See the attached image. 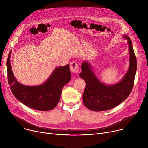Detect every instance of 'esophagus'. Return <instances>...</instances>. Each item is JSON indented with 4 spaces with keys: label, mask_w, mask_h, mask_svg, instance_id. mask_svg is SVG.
Instances as JSON below:
<instances>
[{
    "label": "esophagus",
    "mask_w": 148,
    "mask_h": 148,
    "mask_svg": "<svg viewBox=\"0 0 148 148\" xmlns=\"http://www.w3.org/2000/svg\"><path fill=\"white\" fill-rule=\"evenodd\" d=\"M70 70L73 73H77L79 71V68L75 62H72L71 64H70Z\"/></svg>",
    "instance_id": "34e87169"
}]
</instances>
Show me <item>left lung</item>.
<instances>
[{"mask_svg": "<svg viewBox=\"0 0 148 148\" xmlns=\"http://www.w3.org/2000/svg\"><path fill=\"white\" fill-rule=\"evenodd\" d=\"M123 38L128 41L130 65L127 73L118 83L110 85L103 83L95 74L89 62H82V73L79 75L86 83L83 101L90 110L106 111L116 107L128 98L133 89L137 71V59L130 38L126 35Z\"/></svg>", "mask_w": 148, "mask_h": 148, "instance_id": "8db88e82", "label": "left lung"}]
</instances>
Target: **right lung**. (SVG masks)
I'll list each match as a JSON object with an SVG mask.
<instances>
[{
  "mask_svg": "<svg viewBox=\"0 0 148 148\" xmlns=\"http://www.w3.org/2000/svg\"><path fill=\"white\" fill-rule=\"evenodd\" d=\"M10 51L7 59L8 81L12 94L18 101L36 110L49 111L58 104L62 88L71 80L69 65L57 67L44 83L27 86L19 83L12 71Z\"/></svg>",
  "mask_w": 148,
  "mask_h": 148,
  "instance_id": "right-lung-1",
  "label": "right lung"
}]
</instances>
